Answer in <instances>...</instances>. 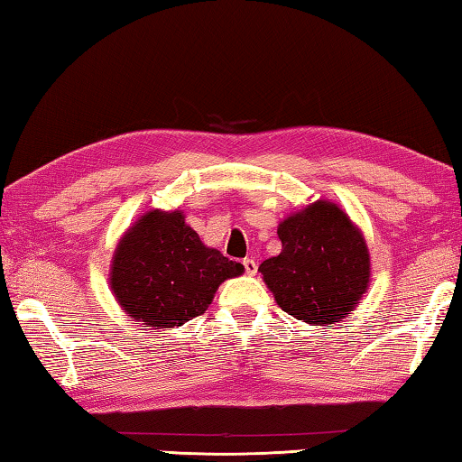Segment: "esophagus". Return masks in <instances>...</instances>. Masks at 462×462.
<instances>
[{"label": "esophagus", "mask_w": 462, "mask_h": 462, "mask_svg": "<svg viewBox=\"0 0 462 462\" xmlns=\"http://www.w3.org/2000/svg\"><path fill=\"white\" fill-rule=\"evenodd\" d=\"M244 268H245L247 276H255V273H257V262L252 260V257H247V260H244Z\"/></svg>", "instance_id": "1"}]
</instances>
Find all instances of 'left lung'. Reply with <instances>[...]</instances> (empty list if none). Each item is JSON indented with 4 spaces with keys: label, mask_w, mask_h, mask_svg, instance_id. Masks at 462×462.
Here are the masks:
<instances>
[{
    "label": "left lung",
    "mask_w": 462,
    "mask_h": 462,
    "mask_svg": "<svg viewBox=\"0 0 462 462\" xmlns=\"http://www.w3.org/2000/svg\"><path fill=\"white\" fill-rule=\"evenodd\" d=\"M282 252L260 265L278 306L312 327L349 317L371 278L369 249L345 210L312 202L278 226Z\"/></svg>",
    "instance_id": "left-lung-1"
}]
</instances>
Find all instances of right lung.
Instances as JSON below:
<instances>
[{
    "mask_svg": "<svg viewBox=\"0 0 462 462\" xmlns=\"http://www.w3.org/2000/svg\"><path fill=\"white\" fill-rule=\"evenodd\" d=\"M244 265L202 244L182 210H148L119 239L111 262L113 296L135 325L182 327L208 309Z\"/></svg>",
    "mask_w": 462,
    "mask_h": 462,
    "instance_id": "obj_1",
    "label": "right lung"
}]
</instances>
